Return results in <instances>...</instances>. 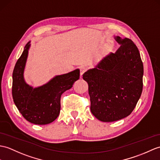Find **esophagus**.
Wrapping results in <instances>:
<instances>
[{"label":"esophagus","instance_id":"esophagus-1","mask_svg":"<svg viewBox=\"0 0 160 160\" xmlns=\"http://www.w3.org/2000/svg\"><path fill=\"white\" fill-rule=\"evenodd\" d=\"M87 71V68H80V78H82V75L84 73V72Z\"/></svg>","mask_w":160,"mask_h":160}]
</instances>
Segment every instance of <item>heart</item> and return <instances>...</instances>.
<instances>
[{
  "label": "heart",
  "instance_id": "1",
  "mask_svg": "<svg viewBox=\"0 0 160 160\" xmlns=\"http://www.w3.org/2000/svg\"><path fill=\"white\" fill-rule=\"evenodd\" d=\"M110 50H111V47L109 45L105 46L103 50V54H106L108 53H109V52Z\"/></svg>",
  "mask_w": 160,
  "mask_h": 160
}]
</instances>
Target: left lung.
Segmentation results:
<instances>
[{
    "mask_svg": "<svg viewBox=\"0 0 160 160\" xmlns=\"http://www.w3.org/2000/svg\"><path fill=\"white\" fill-rule=\"evenodd\" d=\"M114 39L121 45L116 52L83 74L88 85L91 112L103 122L129 116L142 91L144 69L138 48L128 38Z\"/></svg>",
    "mask_w": 160,
    "mask_h": 160,
    "instance_id": "1",
    "label": "left lung"
}]
</instances>
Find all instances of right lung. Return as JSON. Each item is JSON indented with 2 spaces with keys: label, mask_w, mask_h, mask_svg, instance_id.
I'll return each mask as SVG.
<instances>
[{
  "label": "right lung",
  "mask_w": 160,
  "mask_h": 160,
  "mask_svg": "<svg viewBox=\"0 0 160 160\" xmlns=\"http://www.w3.org/2000/svg\"><path fill=\"white\" fill-rule=\"evenodd\" d=\"M31 42L24 48L13 72L12 96L18 110L31 123L46 125L57 118L61 110V95L80 78V70L54 76L48 82L33 88L26 82L24 72Z\"/></svg>",
  "instance_id": "obj_1"
}]
</instances>
